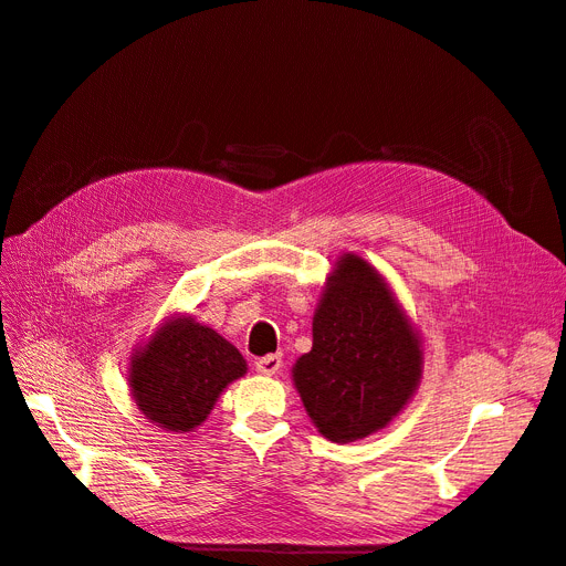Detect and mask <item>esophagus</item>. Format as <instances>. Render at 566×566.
<instances>
[{"label":"esophagus","mask_w":566,"mask_h":566,"mask_svg":"<svg viewBox=\"0 0 566 566\" xmlns=\"http://www.w3.org/2000/svg\"><path fill=\"white\" fill-rule=\"evenodd\" d=\"M280 367H282V355L280 353H274V355H265V358H258L255 360V369L261 375H277L280 373Z\"/></svg>","instance_id":"obj_1"}]
</instances>
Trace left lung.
<instances>
[{"instance_id": "1", "label": "left lung", "mask_w": 566, "mask_h": 566, "mask_svg": "<svg viewBox=\"0 0 566 566\" xmlns=\"http://www.w3.org/2000/svg\"><path fill=\"white\" fill-rule=\"evenodd\" d=\"M419 377V338L391 289L346 253L315 311L313 348L294 365L305 410L329 441L365 439L402 410Z\"/></svg>"}]
</instances>
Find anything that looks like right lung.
I'll use <instances>...</instances> for the list:
<instances>
[{"instance_id": "1", "label": "right lung", "mask_w": 566, "mask_h": 566, "mask_svg": "<svg viewBox=\"0 0 566 566\" xmlns=\"http://www.w3.org/2000/svg\"><path fill=\"white\" fill-rule=\"evenodd\" d=\"M247 373L241 353L191 317L166 322L133 360V396L149 422L185 433L211 415L224 386Z\"/></svg>"}]
</instances>
